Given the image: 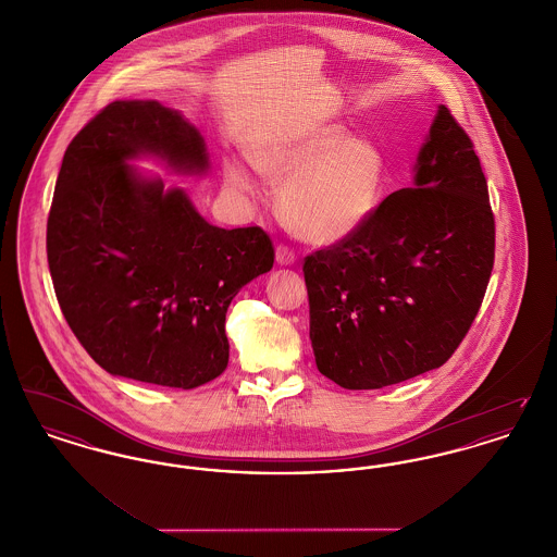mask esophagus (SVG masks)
Wrapping results in <instances>:
<instances>
[{"mask_svg":"<svg viewBox=\"0 0 557 557\" xmlns=\"http://www.w3.org/2000/svg\"><path fill=\"white\" fill-rule=\"evenodd\" d=\"M275 261H277V265L290 267L296 263V255H294V250H292L290 246L277 244V248H275Z\"/></svg>","mask_w":557,"mask_h":557,"instance_id":"34e87169","label":"esophagus"}]
</instances>
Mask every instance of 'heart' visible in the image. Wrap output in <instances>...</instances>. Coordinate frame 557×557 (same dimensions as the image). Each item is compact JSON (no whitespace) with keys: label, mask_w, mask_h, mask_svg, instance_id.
I'll return each mask as SVG.
<instances>
[{"label":"heart","mask_w":557,"mask_h":557,"mask_svg":"<svg viewBox=\"0 0 557 557\" xmlns=\"http://www.w3.org/2000/svg\"><path fill=\"white\" fill-rule=\"evenodd\" d=\"M267 177L281 182L280 214L294 236L330 246L355 236L370 219L386 182V159L375 141L348 135L338 123H302L250 150ZM227 187L257 196L255 173L242 160L223 164Z\"/></svg>","instance_id":"1"}]
</instances>
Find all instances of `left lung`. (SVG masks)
I'll list each match as a JSON object with an SVG mask.
<instances>
[{
    "mask_svg": "<svg viewBox=\"0 0 557 557\" xmlns=\"http://www.w3.org/2000/svg\"><path fill=\"white\" fill-rule=\"evenodd\" d=\"M493 263L480 159L438 107L413 186L384 198L355 236L305 259L318 370L373 391L441 368L476 319Z\"/></svg>",
    "mask_w": 557,
    "mask_h": 557,
    "instance_id": "8db88e82",
    "label": "left lung"
}]
</instances>
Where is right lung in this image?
<instances>
[{"label":"right lung","instance_id":"add662e5","mask_svg":"<svg viewBox=\"0 0 557 557\" xmlns=\"http://www.w3.org/2000/svg\"><path fill=\"white\" fill-rule=\"evenodd\" d=\"M148 154L177 173L209 169L202 135L159 102H112L73 137L48 263L62 315L100 368L189 391L227 368V307L275 252L261 227H214L184 189L127 164Z\"/></svg>","mask_w":557,"mask_h":557}]
</instances>
